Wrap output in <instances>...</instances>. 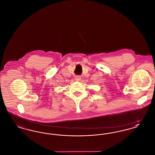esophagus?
<instances>
[{"label":"esophagus","instance_id":"obj_1","mask_svg":"<svg viewBox=\"0 0 155 155\" xmlns=\"http://www.w3.org/2000/svg\"><path fill=\"white\" fill-rule=\"evenodd\" d=\"M81 79V77H79V76H77V77H75V81H80Z\"/></svg>","mask_w":155,"mask_h":155}]
</instances>
